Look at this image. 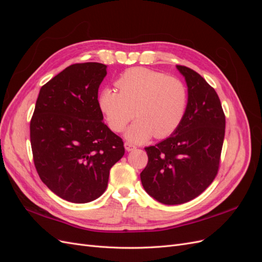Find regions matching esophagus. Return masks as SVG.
<instances>
[{
	"label": "esophagus",
	"mask_w": 262,
	"mask_h": 262,
	"mask_svg": "<svg viewBox=\"0 0 262 262\" xmlns=\"http://www.w3.org/2000/svg\"><path fill=\"white\" fill-rule=\"evenodd\" d=\"M124 147H125L126 150H128V152H130V150H133V149L137 148V146L133 145L132 143H130V142H125V143H124Z\"/></svg>",
	"instance_id": "esophagus-1"
}]
</instances>
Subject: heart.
I'll list each match as a JSON object with an SVG mask.
<instances>
[{"mask_svg": "<svg viewBox=\"0 0 262 262\" xmlns=\"http://www.w3.org/2000/svg\"><path fill=\"white\" fill-rule=\"evenodd\" d=\"M118 91L104 89L98 106L109 128L124 130L136 115L138 119L126 131L130 141L144 142L150 137L165 139L184 120L188 107V90L180 78L145 68L124 71L116 82Z\"/></svg>", "mask_w": 262, "mask_h": 262, "instance_id": "heart-1", "label": "heart"}]
</instances>
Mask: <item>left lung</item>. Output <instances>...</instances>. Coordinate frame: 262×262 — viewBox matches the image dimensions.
Listing matches in <instances>:
<instances>
[{
  "mask_svg": "<svg viewBox=\"0 0 262 262\" xmlns=\"http://www.w3.org/2000/svg\"><path fill=\"white\" fill-rule=\"evenodd\" d=\"M188 86V107L169 138L145 147L148 162L141 172L145 191L173 205L194 199L216 177L225 136V115L215 90L195 71L177 66Z\"/></svg>",
  "mask_w": 262,
  "mask_h": 262,
  "instance_id": "8db88e82",
  "label": "left lung"
}]
</instances>
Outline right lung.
<instances>
[{
    "mask_svg": "<svg viewBox=\"0 0 262 262\" xmlns=\"http://www.w3.org/2000/svg\"><path fill=\"white\" fill-rule=\"evenodd\" d=\"M97 62L75 63L46 83L30 120V144L39 177L73 203L97 199L110 168L124 155L123 141L102 121L98 89L107 74Z\"/></svg>",
    "mask_w": 262,
    "mask_h": 262,
    "instance_id": "1",
    "label": "right lung"
}]
</instances>
